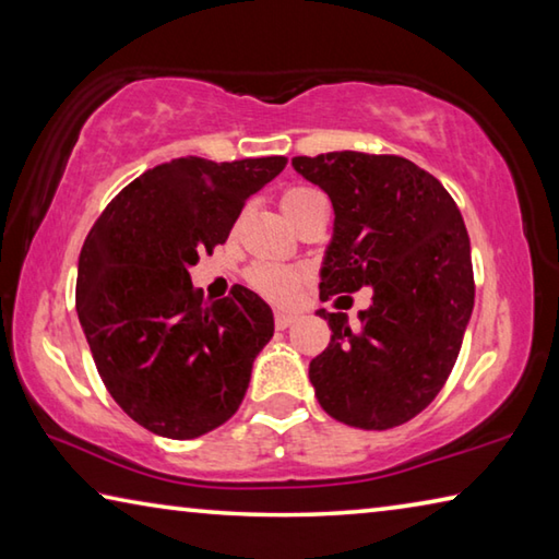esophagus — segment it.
<instances>
[{"instance_id":"1","label":"esophagus","mask_w":559,"mask_h":559,"mask_svg":"<svg viewBox=\"0 0 559 559\" xmlns=\"http://www.w3.org/2000/svg\"><path fill=\"white\" fill-rule=\"evenodd\" d=\"M293 320H296V316L293 313H286V310H276V316H273V323H276L278 330H286L293 325Z\"/></svg>"}]
</instances>
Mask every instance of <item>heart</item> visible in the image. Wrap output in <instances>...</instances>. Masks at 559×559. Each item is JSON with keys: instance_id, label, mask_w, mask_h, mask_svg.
<instances>
[{"instance_id": "1", "label": "heart", "mask_w": 559, "mask_h": 559, "mask_svg": "<svg viewBox=\"0 0 559 559\" xmlns=\"http://www.w3.org/2000/svg\"><path fill=\"white\" fill-rule=\"evenodd\" d=\"M318 200H325V197L320 194L318 189L306 187V185L286 187L281 194V204L290 219L293 216H298L302 210H308L310 204H316ZM246 281H249V286L257 293H261V296L283 302V300H290L298 293L302 283V271L288 266V263L259 261L246 271Z\"/></svg>"}]
</instances>
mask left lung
Wrapping results in <instances>:
<instances>
[{"label":"left lung","mask_w":559,"mask_h":559,"mask_svg":"<svg viewBox=\"0 0 559 559\" xmlns=\"http://www.w3.org/2000/svg\"><path fill=\"white\" fill-rule=\"evenodd\" d=\"M293 167L335 210L320 298L372 288L357 325L318 310L333 330L308 370L318 402L347 427H400L456 365L476 296L466 224L439 179L400 155L343 150Z\"/></svg>","instance_id":"8db88e82"}]
</instances>
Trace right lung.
<instances>
[{"instance_id":"add662e5","label":"right lung","mask_w":559,"mask_h":559,"mask_svg":"<svg viewBox=\"0 0 559 559\" xmlns=\"http://www.w3.org/2000/svg\"><path fill=\"white\" fill-rule=\"evenodd\" d=\"M286 163L189 155L157 165L120 189L86 236L81 328L112 400L157 437L222 427L249 390L253 359L273 337L269 302L243 286L204 300L189 269L229 239L246 200Z\"/></svg>"}]
</instances>
